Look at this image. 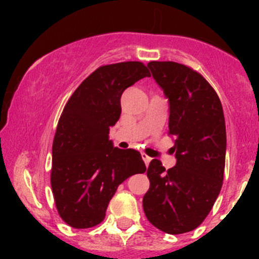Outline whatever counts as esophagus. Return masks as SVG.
Here are the masks:
<instances>
[{"instance_id":"obj_1","label":"esophagus","mask_w":259,"mask_h":259,"mask_svg":"<svg viewBox=\"0 0 259 259\" xmlns=\"http://www.w3.org/2000/svg\"><path fill=\"white\" fill-rule=\"evenodd\" d=\"M141 157H143V159H144V162H145L146 166H149L150 161H152V158H150L149 155H146L145 153H141Z\"/></svg>"}]
</instances>
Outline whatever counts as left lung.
<instances>
[{"instance_id":"8db88e82","label":"left lung","mask_w":259,"mask_h":259,"mask_svg":"<svg viewBox=\"0 0 259 259\" xmlns=\"http://www.w3.org/2000/svg\"><path fill=\"white\" fill-rule=\"evenodd\" d=\"M148 67L168 100L176 164L166 171L158 159L150 162L143 207L154 227L179 235L202 223L221 192L227 145L223 107L212 87L192 68L155 61Z\"/></svg>"}]
</instances>
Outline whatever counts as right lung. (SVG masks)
<instances>
[{
  "mask_svg": "<svg viewBox=\"0 0 259 259\" xmlns=\"http://www.w3.org/2000/svg\"><path fill=\"white\" fill-rule=\"evenodd\" d=\"M146 76L141 62L102 66L66 104L53 141L50 182L57 210L71 227L101 223L119 184L145 172L140 153L115 148L109 132L120 118L122 93Z\"/></svg>",
  "mask_w": 259,
  "mask_h": 259,
  "instance_id": "add662e5",
  "label": "right lung"
}]
</instances>
